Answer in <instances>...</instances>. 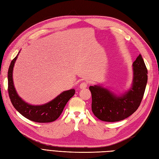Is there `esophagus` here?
Listing matches in <instances>:
<instances>
[{
    "mask_svg": "<svg viewBox=\"0 0 159 159\" xmlns=\"http://www.w3.org/2000/svg\"><path fill=\"white\" fill-rule=\"evenodd\" d=\"M88 86V82H86V81H84V82L81 83L80 85V89H85Z\"/></svg>",
    "mask_w": 159,
    "mask_h": 159,
    "instance_id": "34e87169",
    "label": "esophagus"
}]
</instances>
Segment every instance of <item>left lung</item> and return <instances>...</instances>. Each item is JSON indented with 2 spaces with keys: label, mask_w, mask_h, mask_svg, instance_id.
<instances>
[{
  "label": "left lung",
  "mask_w": 159,
  "mask_h": 159,
  "mask_svg": "<svg viewBox=\"0 0 159 159\" xmlns=\"http://www.w3.org/2000/svg\"><path fill=\"white\" fill-rule=\"evenodd\" d=\"M132 88L117 96L100 86L89 88L92 98L91 110L96 117L106 122H116L127 118L139 108L147 83V69L140 54L133 62Z\"/></svg>",
  "instance_id": "1"
}]
</instances>
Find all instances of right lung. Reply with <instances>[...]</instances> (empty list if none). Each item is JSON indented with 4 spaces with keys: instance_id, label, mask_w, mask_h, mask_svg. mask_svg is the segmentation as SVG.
<instances>
[{
    "instance_id": "obj_1",
    "label": "right lung",
    "mask_w": 159,
    "mask_h": 159,
    "mask_svg": "<svg viewBox=\"0 0 159 159\" xmlns=\"http://www.w3.org/2000/svg\"><path fill=\"white\" fill-rule=\"evenodd\" d=\"M16 58L17 56L12 60L8 71V91L14 107L24 117L32 121L50 123L56 121L60 116L66 103L75 94V91L70 89L64 91L50 102L42 105L36 106L28 104L19 97L14 87L12 71Z\"/></svg>"
}]
</instances>
